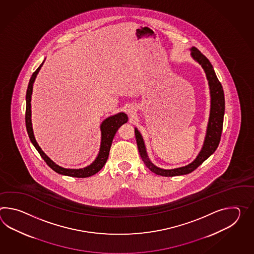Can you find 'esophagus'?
<instances>
[{"mask_svg":"<svg viewBox=\"0 0 254 254\" xmlns=\"http://www.w3.org/2000/svg\"><path fill=\"white\" fill-rule=\"evenodd\" d=\"M128 113L131 115V114L133 113V110H132V109H129V110H128Z\"/></svg>","mask_w":254,"mask_h":254,"instance_id":"esophagus-1","label":"esophagus"}]
</instances>
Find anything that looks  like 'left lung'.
Listing matches in <instances>:
<instances>
[{
	"mask_svg": "<svg viewBox=\"0 0 254 254\" xmlns=\"http://www.w3.org/2000/svg\"><path fill=\"white\" fill-rule=\"evenodd\" d=\"M190 57L194 61L199 64L206 73V77L209 82V94H210V110H209V122L207 126L206 135L203 142L202 147L197 158H195L191 163L187 166L176 168V169H164L158 168L151 162V160L147 156V148L145 146V142L143 136L138 129L135 127V139L137 144L138 152L140 155L143 162L146 164L148 169L157 175L163 177H174V176L186 175L197 169V167L211 156L217 147L219 146L220 141V135L222 132L223 126V118L225 112V99L224 92L222 89V85L215 73L214 68L210 64L209 59L203 56L196 47L190 48Z\"/></svg>",
	"mask_w": 254,
	"mask_h": 254,
	"instance_id": "8db88e82",
	"label": "left lung"
}]
</instances>
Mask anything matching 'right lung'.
Returning a JSON list of instances; mask_svg holds the SVG:
<instances>
[{
    "label": "right lung",
    "instance_id": "obj_1",
    "mask_svg": "<svg viewBox=\"0 0 254 254\" xmlns=\"http://www.w3.org/2000/svg\"><path fill=\"white\" fill-rule=\"evenodd\" d=\"M44 62L41 64L39 67L36 69V71L33 73L32 77L29 81L28 88L26 91V111H25V125H26V130L28 133L29 138L34 145L36 150L39 152L41 157L44 158L46 164L55 170L58 174L61 175L69 176V177H74V178H87L91 176L95 175L100 169L104 167V165L107 162V158L109 156L110 147L112 145L114 136L116 135L117 131L119 127L127 122V115L124 112L116 114L113 116H110L105 119L101 125H100V130H101V143H100V149L97 154L96 159L87 167L82 168V169H65L61 166L55 163L51 158H49L45 154L42 148L39 147L38 143L35 140L34 135V130L32 126V110H31V100H32V94H33V86H34V81L39 73L40 69L43 66Z\"/></svg>",
    "mask_w": 254,
    "mask_h": 254
}]
</instances>
